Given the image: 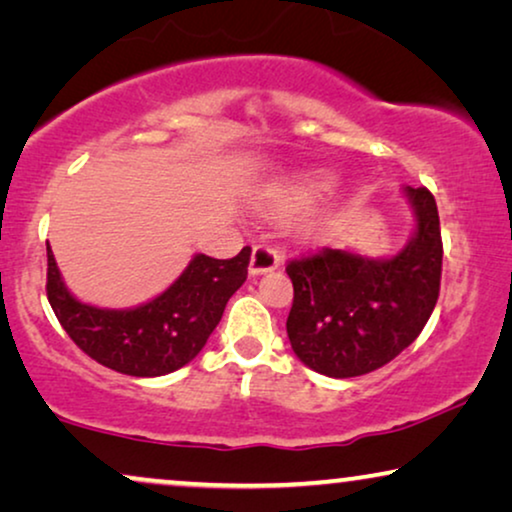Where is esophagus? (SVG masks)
I'll return each instance as SVG.
<instances>
[{"label":"esophagus","mask_w":512,"mask_h":512,"mask_svg":"<svg viewBox=\"0 0 512 512\" xmlns=\"http://www.w3.org/2000/svg\"><path fill=\"white\" fill-rule=\"evenodd\" d=\"M279 251L270 244H256L254 251H251V261H249V272L251 275H265V272H272L279 268Z\"/></svg>","instance_id":"obj_1"}]
</instances>
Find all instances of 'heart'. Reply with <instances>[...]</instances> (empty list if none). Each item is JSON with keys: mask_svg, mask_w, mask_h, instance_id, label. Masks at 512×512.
Here are the masks:
<instances>
[{"mask_svg": "<svg viewBox=\"0 0 512 512\" xmlns=\"http://www.w3.org/2000/svg\"><path fill=\"white\" fill-rule=\"evenodd\" d=\"M328 186H331V179L321 177V174H317V177L300 179L289 188H284V191H279L275 195V200H272V205L282 209V212H296V209L312 205V202L317 200Z\"/></svg>", "mask_w": 512, "mask_h": 512, "instance_id": "obj_1", "label": "heart"}]
</instances>
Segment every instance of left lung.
<instances>
[{
    "instance_id": "left-lung-1",
    "label": "left lung",
    "mask_w": 512,
    "mask_h": 512,
    "mask_svg": "<svg viewBox=\"0 0 512 512\" xmlns=\"http://www.w3.org/2000/svg\"><path fill=\"white\" fill-rule=\"evenodd\" d=\"M403 195L415 230L394 256L321 249L286 265L293 282L286 333L307 368L340 380L373 373L429 321L443 270L438 207L424 186H403Z\"/></svg>"
}]
</instances>
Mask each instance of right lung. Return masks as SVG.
<instances>
[{
	"label": "right lung",
	"mask_w": 512,
	"mask_h": 512,
	"mask_svg": "<svg viewBox=\"0 0 512 512\" xmlns=\"http://www.w3.org/2000/svg\"><path fill=\"white\" fill-rule=\"evenodd\" d=\"M46 254L48 303L76 347L116 373L160 377L184 368L207 345L230 296L247 279L251 247L228 261L195 254L163 293L125 310L81 303L67 289L51 244Z\"/></svg>",
	"instance_id": "right-lung-1"
}]
</instances>
